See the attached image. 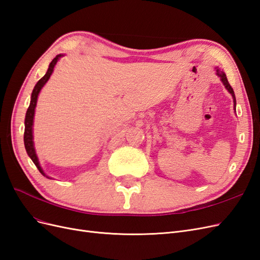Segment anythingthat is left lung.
Returning a JSON list of instances; mask_svg holds the SVG:
<instances>
[{
  "mask_svg": "<svg viewBox=\"0 0 260 260\" xmlns=\"http://www.w3.org/2000/svg\"><path fill=\"white\" fill-rule=\"evenodd\" d=\"M215 69H216V74H217V76L220 78V80H221V81H222V83L224 84L225 89L231 93V95H232V98H233V102H234V108H235V105H237V101H235V95H234V91H233V89H232V86L230 85L229 81H228V79H226V76H225V74L222 72V70H220V68H219V67H216Z\"/></svg>",
  "mask_w": 260,
  "mask_h": 260,
  "instance_id": "1",
  "label": "left lung"
}]
</instances>
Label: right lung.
Wrapping results in <instances>:
<instances>
[{
  "mask_svg": "<svg viewBox=\"0 0 260 260\" xmlns=\"http://www.w3.org/2000/svg\"><path fill=\"white\" fill-rule=\"evenodd\" d=\"M64 56V55H57L56 57H55L51 62H50V66L48 72L46 74L41 78L40 80L37 82V84L35 85V89L32 91V94H31V101H30V105L27 109V113H26V118H25V133H23V142H25V147H26V151L28 156L31 158V160L34 161V164L37 166V168L39 169V171L41 172L43 176H45L44 171L42 170L41 166H40V162H39L38 159V156L36 154V149H35V145H34V133H32V125H34V117H35V109L37 106V101H38V95L39 93H40L41 89L43 88V85L48 82V80L50 79V77L53 73L54 67L56 65V62L58 61V59ZM46 177V176H45ZM49 178V177H48Z\"/></svg>",
  "mask_w": 260,
  "mask_h": 260,
  "instance_id": "1",
  "label": "right lung"
}]
</instances>
